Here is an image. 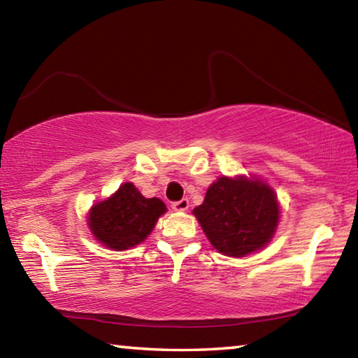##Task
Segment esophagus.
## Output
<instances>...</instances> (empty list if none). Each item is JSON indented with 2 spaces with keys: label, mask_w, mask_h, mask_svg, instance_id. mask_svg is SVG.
<instances>
[{
  "label": "esophagus",
  "mask_w": 358,
  "mask_h": 358,
  "mask_svg": "<svg viewBox=\"0 0 358 358\" xmlns=\"http://www.w3.org/2000/svg\"><path fill=\"white\" fill-rule=\"evenodd\" d=\"M187 207H189V201H187V199H181V201L172 203V208L175 211H186Z\"/></svg>",
  "instance_id": "esophagus-1"
}]
</instances>
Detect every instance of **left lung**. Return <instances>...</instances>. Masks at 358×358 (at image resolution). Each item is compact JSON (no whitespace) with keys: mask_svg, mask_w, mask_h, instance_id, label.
<instances>
[{"mask_svg":"<svg viewBox=\"0 0 358 358\" xmlns=\"http://www.w3.org/2000/svg\"><path fill=\"white\" fill-rule=\"evenodd\" d=\"M280 202L257 177H222L208 186L192 210L211 246L229 257H245L270 243L280 222Z\"/></svg>","mask_w":358,"mask_h":358,"instance_id":"left-lung-1","label":"left lung"}]
</instances>
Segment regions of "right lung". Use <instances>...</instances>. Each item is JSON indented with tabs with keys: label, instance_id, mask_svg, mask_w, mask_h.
Wrapping results in <instances>:
<instances>
[{
	"label": "right lung",
	"instance_id": "1",
	"mask_svg": "<svg viewBox=\"0 0 358 358\" xmlns=\"http://www.w3.org/2000/svg\"><path fill=\"white\" fill-rule=\"evenodd\" d=\"M166 211L161 199L143 197L134 185L126 181L110 197L90 208L87 224L101 245L124 251L145 241Z\"/></svg>",
	"mask_w": 358,
	"mask_h": 358
}]
</instances>
